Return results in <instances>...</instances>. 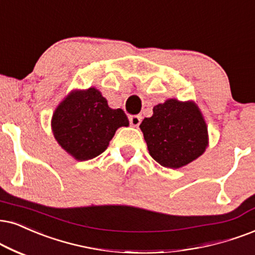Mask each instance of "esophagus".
Wrapping results in <instances>:
<instances>
[{
	"label": "esophagus",
	"instance_id": "34e87169",
	"mask_svg": "<svg viewBox=\"0 0 255 255\" xmlns=\"http://www.w3.org/2000/svg\"><path fill=\"white\" fill-rule=\"evenodd\" d=\"M141 120H142L141 115H133V117L129 118L130 125L134 126V127H137V126L141 124Z\"/></svg>",
	"mask_w": 255,
	"mask_h": 255
}]
</instances>
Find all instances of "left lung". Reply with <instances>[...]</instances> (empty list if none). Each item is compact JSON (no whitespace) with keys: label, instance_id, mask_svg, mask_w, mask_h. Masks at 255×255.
Returning a JSON list of instances; mask_svg holds the SVG:
<instances>
[{"label":"left lung","instance_id":"left-lung-1","mask_svg":"<svg viewBox=\"0 0 255 255\" xmlns=\"http://www.w3.org/2000/svg\"><path fill=\"white\" fill-rule=\"evenodd\" d=\"M150 156L161 166L180 168L204 153L208 143L206 122L193 102L167 100L153 108L140 125Z\"/></svg>","mask_w":255,"mask_h":255}]
</instances>
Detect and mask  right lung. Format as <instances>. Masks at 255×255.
I'll list each match as a JSON object with an SVG mask.
<instances>
[{"label":"right lung","instance_id":"add662e5","mask_svg":"<svg viewBox=\"0 0 255 255\" xmlns=\"http://www.w3.org/2000/svg\"><path fill=\"white\" fill-rule=\"evenodd\" d=\"M129 125L122 109L108 107L95 88L74 92L61 102L51 120L54 136L76 160L100 155L119 127Z\"/></svg>","mask_w":255,"mask_h":255}]
</instances>
